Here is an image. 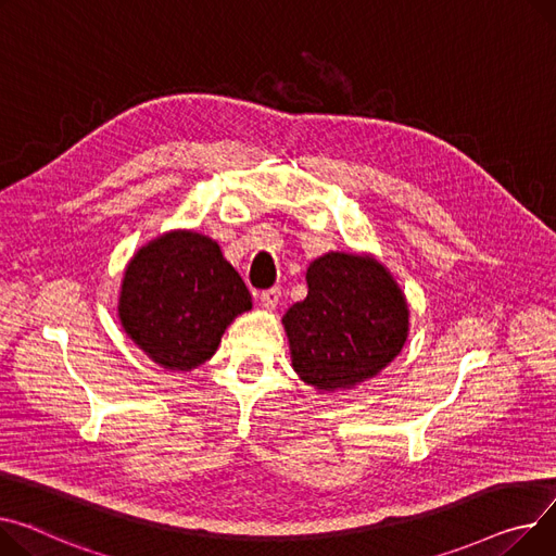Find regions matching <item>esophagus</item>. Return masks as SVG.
<instances>
[{
    "label": "esophagus",
    "mask_w": 556,
    "mask_h": 556,
    "mask_svg": "<svg viewBox=\"0 0 556 556\" xmlns=\"http://www.w3.org/2000/svg\"><path fill=\"white\" fill-rule=\"evenodd\" d=\"M279 298H281V288L279 286H273L268 290H262V294H258V302H262L264 308H275L279 304Z\"/></svg>",
    "instance_id": "esophagus-1"
}]
</instances>
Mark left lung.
<instances>
[{
    "instance_id": "obj_1",
    "label": "left lung",
    "mask_w": 556,
    "mask_h": 556,
    "mask_svg": "<svg viewBox=\"0 0 556 556\" xmlns=\"http://www.w3.org/2000/svg\"><path fill=\"white\" fill-rule=\"evenodd\" d=\"M308 294L283 315L292 366L319 391L353 387L400 353L406 340L404 294L374 258L328 252L311 264Z\"/></svg>"
}]
</instances>
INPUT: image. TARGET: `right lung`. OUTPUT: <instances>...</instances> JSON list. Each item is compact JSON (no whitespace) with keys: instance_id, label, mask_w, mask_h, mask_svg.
Masks as SVG:
<instances>
[{"instance_id":"add662e5","label":"right lung","mask_w":556,"mask_h":556,"mask_svg":"<svg viewBox=\"0 0 556 556\" xmlns=\"http://www.w3.org/2000/svg\"><path fill=\"white\" fill-rule=\"evenodd\" d=\"M250 308L239 273L212 239L197 232H172L138 250L118 306L127 336L176 371L212 357L228 324Z\"/></svg>"}]
</instances>
